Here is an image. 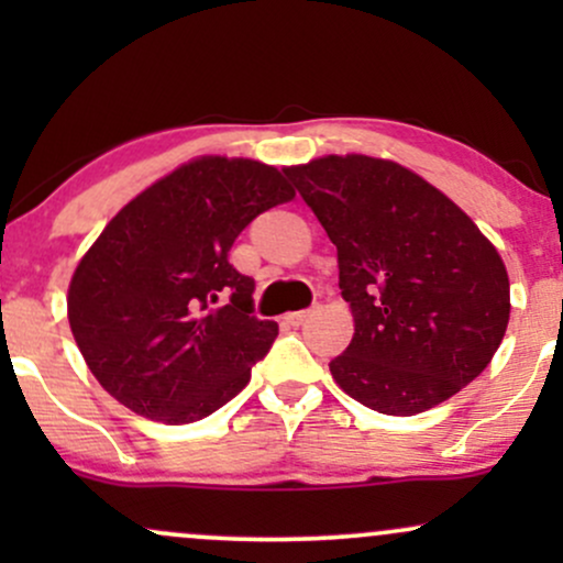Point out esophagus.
Instances as JSON below:
<instances>
[{
    "label": "esophagus",
    "mask_w": 563,
    "mask_h": 563,
    "mask_svg": "<svg viewBox=\"0 0 563 563\" xmlns=\"http://www.w3.org/2000/svg\"><path fill=\"white\" fill-rule=\"evenodd\" d=\"M309 314H312V312H309V309H301V312H288L286 314V322H288V325H301V322L307 320Z\"/></svg>",
    "instance_id": "34e87169"
}]
</instances>
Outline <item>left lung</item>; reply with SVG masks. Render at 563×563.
I'll use <instances>...</instances> for the list:
<instances>
[{"mask_svg":"<svg viewBox=\"0 0 563 563\" xmlns=\"http://www.w3.org/2000/svg\"><path fill=\"white\" fill-rule=\"evenodd\" d=\"M339 249L352 344L331 360L349 397L416 416L468 386L506 335V264L474 219L389 158L363 153L286 166Z\"/></svg>","mask_w":563,"mask_h":563,"instance_id":"8db88e82","label":"left lung"}]
</instances>
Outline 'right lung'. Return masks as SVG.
<instances>
[{
  "label": "right lung",
  "instance_id": "add662e5",
  "mask_svg": "<svg viewBox=\"0 0 563 563\" xmlns=\"http://www.w3.org/2000/svg\"><path fill=\"white\" fill-rule=\"evenodd\" d=\"M294 196L262 161L198 156L129 200L68 286L70 333L102 389L179 426L249 384L277 322L251 314L254 280L228 254L251 219Z\"/></svg>",
  "mask_w": 563,
  "mask_h": 563
}]
</instances>
